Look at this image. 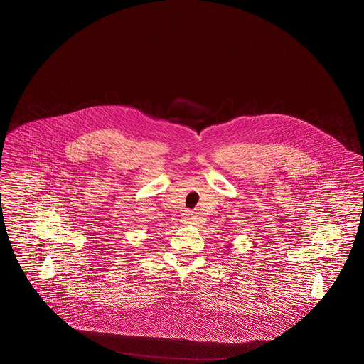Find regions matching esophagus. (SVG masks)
Instances as JSON below:
<instances>
[{"instance_id":"obj_1","label":"esophagus","mask_w":364,"mask_h":364,"mask_svg":"<svg viewBox=\"0 0 364 364\" xmlns=\"http://www.w3.org/2000/svg\"><path fill=\"white\" fill-rule=\"evenodd\" d=\"M196 220H198V217L195 215L193 211H190V210H188V211H184L183 218H181V221H183L184 224H195Z\"/></svg>"}]
</instances>
